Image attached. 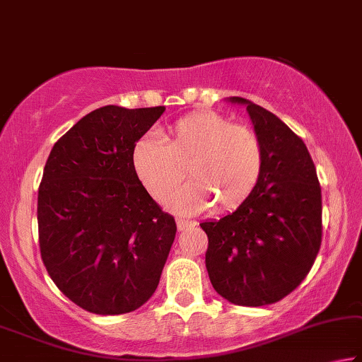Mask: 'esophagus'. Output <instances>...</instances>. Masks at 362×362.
Listing matches in <instances>:
<instances>
[{"mask_svg":"<svg viewBox=\"0 0 362 362\" xmlns=\"http://www.w3.org/2000/svg\"><path fill=\"white\" fill-rule=\"evenodd\" d=\"M196 223L194 221H189V220H182V218H176V226H177V231H185L187 228L194 226Z\"/></svg>","mask_w":362,"mask_h":362,"instance_id":"34e87169","label":"esophagus"}]
</instances>
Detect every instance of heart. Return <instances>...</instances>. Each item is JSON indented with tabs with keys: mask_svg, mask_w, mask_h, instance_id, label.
<instances>
[{
	"mask_svg": "<svg viewBox=\"0 0 362 362\" xmlns=\"http://www.w3.org/2000/svg\"><path fill=\"white\" fill-rule=\"evenodd\" d=\"M163 142L144 137L132 148L134 173L155 200L173 194L186 176L192 182L173 199L181 214H199L215 204L216 212L241 205L262 175L264 150L251 127L233 124L214 111L182 116L166 129Z\"/></svg>",
	"mask_w": 362,
	"mask_h": 362,
	"instance_id": "b5f03b06",
	"label": "heart"
}]
</instances>
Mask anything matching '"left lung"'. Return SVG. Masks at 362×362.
Instances as JSON below:
<instances>
[{"label":"left lung","instance_id":"obj_1","mask_svg":"<svg viewBox=\"0 0 362 362\" xmlns=\"http://www.w3.org/2000/svg\"><path fill=\"white\" fill-rule=\"evenodd\" d=\"M262 142L257 186L235 212L204 221L205 267L215 291L236 305L274 304L296 290L319 254L322 194L301 137L259 105L241 97Z\"/></svg>","mask_w":362,"mask_h":362}]
</instances>
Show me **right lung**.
I'll list each match as a JSON object with an SVG mask.
<instances>
[{
  "label": "right lung",
  "instance_id": "1",
  "mask_svg": "<svg viewBox=\"0 0 362 362\" xmlns=\"http://www.w3.org/2000/svg\"><path fill=\"white\" fill-rule=\"evenodd\" d=\"M163 111L107 105L49 152L37 205L42 260L59 291L88 313H132L158 286L176 223L139 181L131 155Z\"/></svg>",
  "mask_w": 362,
  "mask_h": 362
}]
</instances>
